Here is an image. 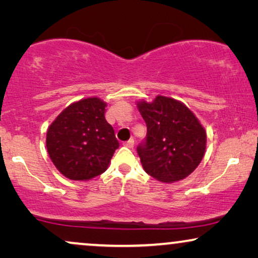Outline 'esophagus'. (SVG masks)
<instances>
[{
    "label": "esophagus",
    "mask_w": 258,
    "mask_h": 258,
    "mask_svg": "<svg viewBox=\"0 0 258 258\" xmlns=\"http://www.w3.org/2000/svg\"><path fill=\"white\" fill-rule=\"evenodd\" d=\"M124 146L128 147V148H133L134 147V140L130 139L129 141H126V142H124Z\"/></svg>",
    "instance_id": "34e87169"
}]
</instances>
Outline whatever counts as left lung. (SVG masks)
Here are the masks:
<instances>
[{
    "instance_id": "8db88e82",
    "label": "left lung",
    "mask_w": 258,
    "mask_h": 258,
    "mask_svg": "<svg viewBox=\"0 0 258 258\" xmlns=\"http://www.w3.org/2000/svg\"><path fill=\"white\" fill-rule=\"evenodd\" d=\"M137 108L147 124V137L137 147L144 171L157 181L172 183L189 176L206 153L207 134L182 102L157 96Z\"/></svg>"
}]
</instances>
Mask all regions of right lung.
Wrapping results in <instances>:
<instances>
[{"mask_svg":"<svg viewBox=\"0 0 258 258\" xmlns=\"http://www.w3.org/2000/svg\"><path fill=\"white\" fill-rule=\"evenodd\" d=\"M105 107L98 97L83 98L67 107L49 126L48 154L67 178L87 181L107 170L119 143L104 117Z\"/></svg>","mask_w":258,"mask_h":258,"instance_id":"1","label":"right lung"}]
</instances>
